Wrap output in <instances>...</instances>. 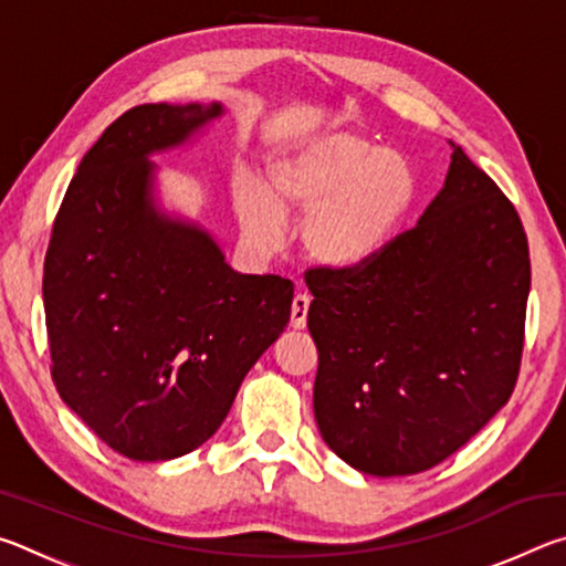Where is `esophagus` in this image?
<instances>
[{
    "label": "esophagus",
    "instance_id": "34e87169",
    "mask_svg": "<svg viewBox=\"0 0 566 566\" xmlns=\"http://www.w3.org/2000/svg\"><path fill=\"white\" fill-rule=\"evenodd\" d=\"M310 296L306 294H296L292 302V327L294 329H304L306 327V312H310Z\"/></svg>",
    "mask_w": 566,
    "mask_h": 566
}]
</instances>
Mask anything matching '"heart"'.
Instances as JSON below:
<instances>
[{"instance_id": "b5f03b06", "label": "heart", "mask_w": 566, "mask_h": 566, "mask_svg": "<svg viewBox=\"0 0 566 566\" xmlns=\"http://www.w3.org/2000/svg\"><path fill=\"white\" fill-rule=\"evenodd\" d=\"M419 202V171L405 151L332 129L274 155L264 187L234 185L242 234L260 249L282 239V217H304L300 239L324 270H359L395 242Z\"/></svg>"}]
</instances>
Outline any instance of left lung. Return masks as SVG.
<instances>
[{
    "label": "left lung",
    "mask_w": 566,
    "mask_h": 566,
    "mask_svg": "<svg viewBox=\"0 0 566 566\" xmlns=\"http://www.w3.org/2000/svg\"><path fill=\"white\" fill-rule=\"evenodd\" d=\"M452 145L415 229L359 270H312L319 352L314 419L371 476L432 469L512 397L524 347L530 247L502 189Z\"/></svg>",
    "instance_id": "obj_1"
}]
</instances>
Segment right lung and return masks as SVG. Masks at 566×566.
Returning a JSON list of instances; mask_svg holds the SVG:
<instances>
[{"instance_id": "right-lung-1", "label": "right lung", "mask_w": 566, "mask_h": 566, "mask_svg": "<svg viewBox=\"0 0 566 566\" xmlns=\"http://www.w3.org/2000/svg\"><path fill=\"white\" fill-rule=\"evenodd\" d=\"M222 114L219 102L124 112L76 167L46 249L56 391L134 462L205 444L290 322V280L234 272L205 227L169 214L155 195L151 157Z\"/></svg>"}]
</instances>
